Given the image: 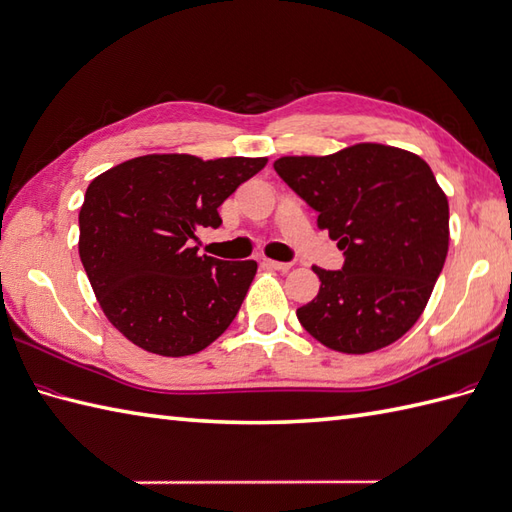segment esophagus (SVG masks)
I'll use <instances>...</instances> for the list:
<instances>
[{
    "label": "esophagus",
    "instance_id": "34e87169",
    "mask_svg": "<svg viewBox=\"0 0 512 512\" xmlns=\"http://www.w3.org/2000/svg\"><path fill=\"white\" fill-rule=\"evenodd\" d=\"M264 264H266L268 268H272V270H281V272H285V270H290V268H292L290 261H275V259H264Z\"/></svg>",
    "mask_w": 512,
    "mask_h": 512
}]
</instances>
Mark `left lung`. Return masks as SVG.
I'll return each mask as SVG.
<instances>
[{
	"label": "left lung",
	"mask_w": 512,
	"mask_h": 512,
	"mask_svg": "<svg viewBox=\"0 0 512 512\" xmlns=\"http://www.w3.org/2000/svg\"><path fill=\"white\" fill-rule=\"evenodd\" d=\"M277 174L318 211L344 251L342 270L314 266L320 290L296 310L340 353L399 340L423 314L449 248V202L419 154L355 144L327 157H281Z\"/></svg>",
	"instance_id": "8db88e82"
}]
</instances>
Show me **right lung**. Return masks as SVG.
<instances>
[{
	"mask_svg": "<svg viewBox=\"0 0 512 512\" xmlns=\"http://www.w3.org/2000/svg\"><path fill=\"white\" fill-rule=\"evenodd\" d=\"M266 157L202 161L144 154L95 176L80 207L78 253L104 316L144 351L181 358L220 338L242 307L257 261L198 255V229Z\"/></svg>",
	"mask_w": 512,
	"mask_h": 512,
	"instance_id": "obj_1",
	"label": "right lung"
}]
</instances>
